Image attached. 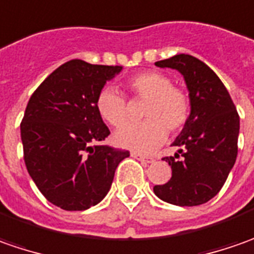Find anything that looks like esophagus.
I'll use <instances>...</instances> for the list:
<instances>
[{
    "label": "esophagus",
    "mask_w": 254,
    "mask_h": 254,
    "mask_svg": "<svg viewBox=\"0 0 254 254\" xmlns=\"http://www.w3.org/2000/svg\"><path fill=\"white\" fill-rule=\"evenodd\" d=\"M130 156L133 157V159H137V160H140V162H144V163H153L154 159L153 157H149V156H143V154L137 153V152H132Z\"/></svg>",
    "instance_id": "obj_1"
}]
</instances>
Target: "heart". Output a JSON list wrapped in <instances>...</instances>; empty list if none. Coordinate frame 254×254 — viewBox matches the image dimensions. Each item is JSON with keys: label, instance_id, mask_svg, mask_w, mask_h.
I'll return each instance as SVG.
<instances>
[{"label": "heart", "instance_id": "obj_1", "mask_svg": "<svg viewBox=\"0 0 254 254\" xmlns=\"http://www.w3.org/2000/svg\"><path fill=\"white\" fill-rule=\"evenodd\" d=\"M127 88L137 98L147 100L142 122H129L118 127L114 142L119 147L137 153H150L162 144L167 130L176 133L187 124L191 112L188 95L173 87L170 77L157 71H146L129 80ZM97 111L110 125L118 127L127 115L125 97L112 87L102 88L97 97Z\"/></svg>", "mask_w": 254, "mask_h": 254}]
</instances>
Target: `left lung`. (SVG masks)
<instances>
[{
  "label": "left lung",
  "instance_id": "left-lung-1",
  "mask_svg": "<svg viewBox=\"0 0 254 254\" xmlns=\"http://www.w3.org/2000/svg\"><path fill=\"white\" fill-rule=\"evenodd\" d=\"M154 64L184 77L191 105L187 124L171 143L177 153L163 159L171 166V179L154 186V194L173 205L205 204L219 192L236 162L239 115L219 77L197 57L176 55Z\"/></svg>",
  "mask_w": 254,
  "mask_h": 254
}]
</instances>
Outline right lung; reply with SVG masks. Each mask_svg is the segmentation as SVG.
Listing matches in <instances>:
<instances>
[{"label":"right lung","instance_id":"right-lung-1","mask_svg":"<svg viewBox=\"0 0 254 254\" xmlns=\"http://www.w3.org/2000/svg\"><path fill=\"white\" fill-rule=\"evenodd\" d=\"M122 66L70 60L32 94L21 139L28 173L49 202L84 211L108 194L127 150L98 144L110 135L97 111V97Z\"/></svg>","mask_w":254,"mask_h":254}]
</instances>
